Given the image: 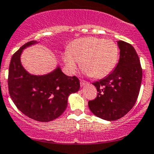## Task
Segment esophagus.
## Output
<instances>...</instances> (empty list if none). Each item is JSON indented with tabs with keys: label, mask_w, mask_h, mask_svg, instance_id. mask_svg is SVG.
<instances>
[{
	"label": "esophagus",
	"mask_w": 154,
	"mask_h": 154,
	"mask_svg": "<svg viewBox=\"0 0 154 154\" xmlns=\"http://www.w3.org/2000/svg\"><path fill=\"white\" fill-rule=\"evenodd\" d=\"M88 82L85 81V80H82V79L80 80V85H81L82 87L85 86V85H88Z\"/></svg>",
	"instance_id": "esophagus-1"
}]
</instances>
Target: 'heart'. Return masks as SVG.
<instances>
[{
  "mask_svg": "<svg viewBox=\"0 0 154 154\" xmlns=\"http://www.w3.org/2000/svg\"><path fill=\"white\" fill-rule=\"evenodd\" d=\"M118 55V46L114 41L89 36L73 41L69 52L63 55V60L71 72L75 71L79 62H81L85 72L98 79L115 69Z\"/></svg>",
  "mask_w": 154,
  "mask_h": 154,
  "instance_id": "1",
  "label": "heart"
}]
</instances>
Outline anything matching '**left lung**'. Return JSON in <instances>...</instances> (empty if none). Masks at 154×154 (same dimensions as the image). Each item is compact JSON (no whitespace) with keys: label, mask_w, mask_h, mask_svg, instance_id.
Listing matches in <instances>:
<instances>
[{"label":"left lung","mask_w":154,"mask_h":154,"mask_svg":"<svg viewBox=\"0 0 154 154\" xmlns=\"http://www.w3.org/2000/svg\"><path fill=\"white\" fill-rule=\"evenodd\" d=\"M120 59L115 70L92 84L98 95L88 101L95 116L115 121L128 114L137 99L142 81V68L134 48L122 40L118 41Z\"/></svg>","instance_id":"obj_1"}]
</instances>
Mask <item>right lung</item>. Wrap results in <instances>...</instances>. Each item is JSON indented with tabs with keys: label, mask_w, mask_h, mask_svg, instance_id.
<instances>
[{
	"label": "right lung",
	"mask_w": 154,
	"mask_h": 154,
	"mask_svg": "<svg viewBox=\"0 0 154 154\" xmlns=\"http://www.w3.org/2000/svg\"><path fill=\"white\" fill-rule=\"evenodd\" d=\"M38 43L28 42L13 55L8 88L11 99L23 114L35 121L49 122L64 112L68 98L79 90L80 82L76 76L65 75L59 66L43 75L28 72L21 64V53L26 47Z\"/></svg>",
	"instance_id": "add662e5"
}]
</instances>
